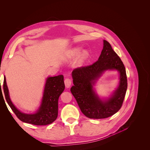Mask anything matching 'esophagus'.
<instances>
[{
  "label": "esophagus",
  "mask_w": 150,
  "mask_h": 150,
  "mask_svg": "<svg viewBox=\"0 0 150 150\" xmlns=\"http://www.w3.org/2000/svg\"><path fill=\"white\" fill-rule=\"evenodd\" d=\"M72 83V79L69 78H67L65 79V80H64V84H65V86H66L67 88L69 87L70 86H71Z\"/></svg>",
  "instance_id": "34e87169"
}]
</instances>
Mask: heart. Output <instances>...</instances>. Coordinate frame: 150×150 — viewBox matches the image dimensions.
Returning <instances> with one entry per match:
<instances>
[{"instance_id":"b5f03b06","label":"heart","mask_w":150,"mask_h":150,"mask_svg":"<svg viewBox=\"0 0 150 150\" xmlns=\"http://www.w3.org/2000/svg\"><path fill=\"white\" fill-rule=\"evenodd\" d=\"M80 51H81L80 48H79V47L74 48L72 51H71V52H70L69 57L74 58V57L77 56L79 54V53L80 52ZM88 57V53L86 51H83L80 54H79V57L76 59V64L78 66L81 65L86 60V59Z\"/></svg>"}]
</instances>
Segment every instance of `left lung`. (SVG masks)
Masks as SVG:
<instances>
[{
	"mask_svg": "<svg viewBox=\"0 0 150 150\" xmlns=\"http://www.w3.org/2000/svg\"><path fill=\"white\" fill-rule=\"evenodd\" d=\"M116 69L120 73V85L114 95L105 101L96 95L93 86L105 70ZM73 86L71 91L82 113L91 119H104L117 112L121 108L127 88L125 66L110 44L104 40V46L98 60L91 65L75 69L72 73Z\"/></svg>",
	"mask_w": 150,
	"mask_h": 150,
	"instance_id": "obj_1",
	"label": "left lung"
}]
</instances>
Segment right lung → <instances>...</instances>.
I'll use <instances>...</instances> for the list:
<instances>
[{
	"label": "right lung",
	"instance_id": "1",
	"mask_svg": "<svg viewBox=\"0 0 150 150\" xmlns=\"http://www.w3.org/2000/svg\"><path fill=\"white\" fill-rule=\"evenodd\" d=\"M64 88L63 75L49 77L46 82L40 107L36 113L28 115L20 112L12 103L9 98L5 77L3 83L6 101L17 117L22 122L35 125H48L56 120L58 116V98ZM0 91H2L1 86Z\"/></svg>",
	"mask_w": 150,
	"mask_h": 150
}]
</instances>
